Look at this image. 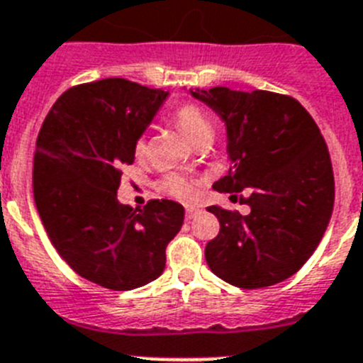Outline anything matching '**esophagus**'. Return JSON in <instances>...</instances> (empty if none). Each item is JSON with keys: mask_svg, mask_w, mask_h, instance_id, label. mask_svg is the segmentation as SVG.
<instances>
[{"mask_svg": "<svg viewBox=\"0 0 363 363\" xmlns=\"http://www.w3.org/2000/svg\"><path fill=\"white\" fill-rule=\"evenodd\" d=\"M198 213H201L198 207H192V205H187V207H185V216H187V220H192Z\"/></svg>", "mask_w": 363, "mask_h": 363, "instance_id": "34e87169", "label": "esophagus"}]
</instances>
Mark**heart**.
<instances>
[{
    "instance_id": "1",
    "label": "heart",
    "mask_w": 363,
    "mask_h": 363,
    "mask_svg": "<svg viewBox=\"0 0 363 363\" xmlns=\"http://www.w3.org/2000/svg\"><path fill=\"white\" fill-rule=\"evenodd\" d=\"M172 120H174L176 127H178L192 143H198L200 140H203L205 136H211V134H213V127H211L209 120H207V116H205L203 112H201V108H198L196 105H179L174 111V114H172ZM145 149V140H143V136H140L136 142H134V150H136V154H143ZM160 189L165 191L167 194H171V196L179 198V200H189V198L194 196V182L189 179L187 176L178 174V172L167 174L165 178L160 182Z\"/></svg>"
}]
</instances>
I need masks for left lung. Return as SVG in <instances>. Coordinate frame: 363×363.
<instances>
[{"label": "left lung", "mask_w": 363, "mask_h": 363, "mask_svg": "<svg viewBox=\"0 0 363 363\" xmlns=\"http://www.w3.org/2000/svg\"><path fill=\"white\" fill-rule=\"evenodd\" d=\"M191 94L225 121L229 174L213 185L251 207H207L220 233L205 247L211 271L242 289L293 277L318 247L335 203L325 140L298 99L269 91L213 86Z\"/></svg>", "instance_id": "1"}]
</instances>
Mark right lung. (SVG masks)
I'll return each mask as SVG.
<instances>
[{
	"instance_id": "right-lung-1",
	"label": "right lung",
	"mask_w": 363,
	"mask_h": 363,
	"mask_svg": "<svg viewBox=\"0 0 363 363\" xmlns=\"http://www.w3.org/2000/svg\"><path fill=\"white\" fill-rule=\"evenodd\" d=\"M169 92L123 78L70 86L41 125L34 152V201L50 242L74 272L105 289L156 280L184 207L150 200L121 205V169Z\"/></svg>"
}]
</instances>
